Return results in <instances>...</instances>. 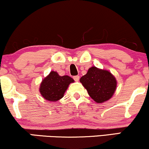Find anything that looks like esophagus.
Instances as JSON below:
<instances>
[{
  "mask_svg": "<svg viewBox=\"0 0 149 149\" xmlns=\"http://www.w3.org/2000/svg\"><path fill=\"white\" fill-rule=\"evenodd\" d=\"M79 78H80V77L78 76H76L73 77V79H74L75 81H76V82H78V80H79Z\"/></svg>",
  "mask_w": 149,
  "mask_h": 149,
  "instance_id": "34e87169",
  "label": "esophagus"
}]
</instances>
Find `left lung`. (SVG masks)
<instances>
[{
  "label": "left lung",
  "instance_id": "left-lung-1",
  "mask_svg": "<svg viewBox=\"0 0 149 149\" xmlns=\"http://www.w3.org/2000/svg\"><path fill=\"white\" fill-rule=\"evenodd\" d=\"M80 82L86 89L90 97L97 103L109 100L117 88L116 77L109 71L92 66L80 78Z\"/></svg>",
  "mask_w": 149,
  "mask_h": 149
}]
</instances>
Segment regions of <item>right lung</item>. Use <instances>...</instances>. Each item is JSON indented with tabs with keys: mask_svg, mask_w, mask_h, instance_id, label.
Returning a JSON list of instances; mask_svg holds the SVG:
<instances>
[{
	"mask_svg": "<svg viewBox=\"0 0 149 149\" xmlns=\"http://www.w3.org/2000/svg\"><path fill=\"white\" fill-rule=\"evenodd\" d=\"M72 83H74V80L70 76H61L57 72L52 71L42 80L39 92L45 100L57 102L64 97L69 85Z\"/></svg>",
	"mask_w": 149,
	"mask_h": 149,
	"instance_id": "right-lung-1",
	"label": "right lung"
}]
</instances>
